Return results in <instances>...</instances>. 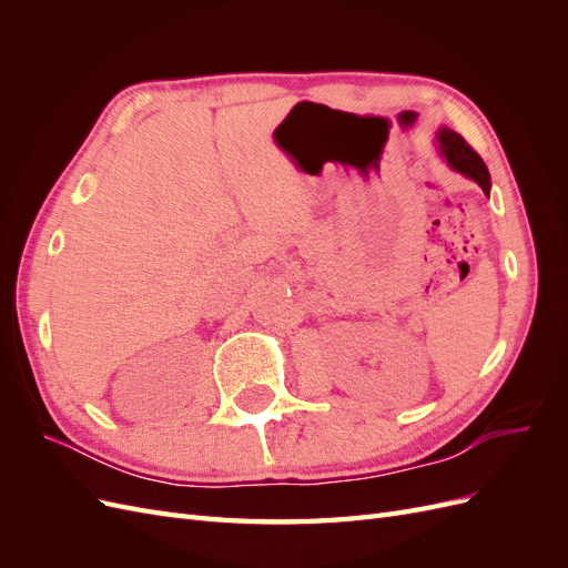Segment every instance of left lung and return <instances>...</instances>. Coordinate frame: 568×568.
Returning <instances> with one entry per match:
<instances>
[{
    "label": "left lung",
    "mask_w": 568,
    "mask_h": 568,
    "mask_svg": "<svg viewBox=\"0 0 568 568\" xmlns=\"http://www.w3.org/2000/svg\"><path fill=\"white\" fill-rule=\"evenodd\" d=\"M438 149L445 156V161L450 163L453 170H457V173H462L464 178L474 180L480 189H484V194L488 196L490 194V173L488 168L484 163V159L478 156V153L464 142V136L457 134L455 130H448V128H440L438 134Z\"/></svg>",
    "instance_id": "obj_1"
}]
</instances>
